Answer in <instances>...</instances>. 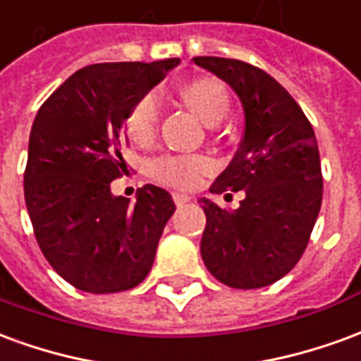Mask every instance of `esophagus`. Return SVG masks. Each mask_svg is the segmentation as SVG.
I'll use <instances>...</instances> for the list:
<instances>
[{
    "mask_svg": "<svg viewBox=\"0 0 361 361\" xmlns=\"http://www.w3.org/2000/svg\"><path fill=\"white\" fill-rule=\"evenodd\" d=\"M172 199H173V203L178 204V207H181V204H185L191 201V197L185 195V193H178V191H176V193H172Z\"/></svg>",
    "mask_w": 361,
    "mask_h": 361,
    "instance_id": "34e87169",
    "label": "esophagus"
}]
</instances>
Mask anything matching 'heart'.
<instances>
[{
    "instance_id": "heart-1",
    "label": "heart",
    "mask_w": 361,
    "mask_h": 361,
    "mask_svg": "<svg viewBox=\"0 0 361 361\" xmlns=\"http://www.w3.org/2000/svg\"><path fill=\"white\" fill-rule=\"evenodd\" d=\"M178 92L191 110L209 126H216L226 118L230 98L224 85L214 77H191L178 85ZM160 121V104L152 92H145L135 100L126 114V131L137 145L154 141ZM212 170L211 158L203 154H164L150 162V176L166 185L193 189L203 176Z\"/></svg>"
}]
</instances>
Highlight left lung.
<instances>
[{
  "label": "left lung",
  "instance_id": "left-lung-1",
  "mask_svg": "<svg viewBox=\"0 0 361 361\" xmlns=\"http://www.w3.org/2000/svg\"><path fill=\"white\" fill-rule=\"evenodd\" d=\"M193 61L235 90L245 116L240 149L211 185L212 193L243 189L245 199L232 212L199 201L207 214L201 257L226 286H269L294 269L317 220L323 201L317 139L298 102L263 69L211 56Z\"/></svg>",
  "mask_w": 361,
  "mask_h": 361
}]
</instances>
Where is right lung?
I'll return each mask as SVG.
<instances>
[{
	"mask_svg": "<svg viewBox=\"0 0 361 361\" xmlns=\"http://www.w3.org/2000/svg\"><path fill=\"white\" fill-rule=\"evenodd\" d=\"M180 59L94 63L73 73L40 106L28 139L25 203L44 257L90 294L131 290L147 279L176 211L170 193L145 185L137 201L114 197L127 173L129 106Z\"/></svg>",
	"mask_w": 361,
	"mask_h": 361,
	"instance_id": "add662e5",
	"label": "right lung"
}]
</instances>
